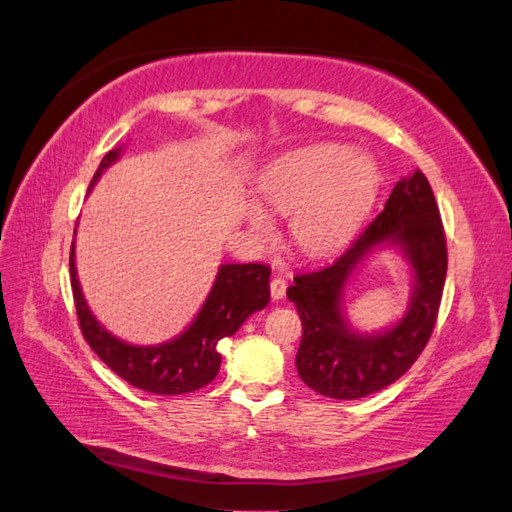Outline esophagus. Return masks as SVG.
Wrapping results in <instances>:
<instances>
[{
    "instance_id": "34e87169",
    "label": "esophagus",
    "mask_w": 512,
    "mask_h": 512,
    "mask_svg": "<svg viewBox=\"0 0 512 512\" xmlns=\"http://www.w3.org/2000/svg\"><path fill=\"white\" fill-rule=\"evenodd\" d=\"M286 288H288V281L284 277H275L273 281H270V295H273L275 301L284 299Z\"/></svg>"
}]
</instances>
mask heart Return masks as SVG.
Returning <instances> with one entry per match:
<instances>
[{"label":"heart","mask_w":512,"mask_h":512,"mask_svg":"<svg viewBox=\"0 0 512 512\" xmlns=\"http://www.w3.org/2000/svg\"><path fill=\"white\" fill-rule=\"evenodd\" d=\"M378 169L367 156H352L343 145H317L292 151L273 162L257 180V193L281 215L301 250L325 255L347 242L374 200ZM250 228L268 237V217L250 206Z\"/></svg>","instance_id":"heart-1"}]
</instances>
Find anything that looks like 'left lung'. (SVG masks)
<instances>
[{
    "mask_svg": "<svg viewBox=\"0 0 512 512\" xmlns=\"http://www.w3.org/2000/svg\"><path fill=\"white\" fill-rule=\"evenodd\" d=\"M398 245L414 268L408 314L380 335H356L342 319L346 279L376 245ZM447 237L438 202L422 171L400 180L385 209L332 264L295 275L288 299L303 325L297 372L310 389L336 400L365 398L394 383L416 363L438 319Z\"/></svg>",
    "mask_w": 512,
    "mask_h": 512,
    "instance_id": "8db88e82",
    "label": "left lung"
}]
</instances>
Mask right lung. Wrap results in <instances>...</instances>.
I'll return each mask as SVG.
<instances>
[{
    "mask_svg": "<svg viewBox=\"0 0 512 512\" xmlns=\"http://www.w3.org/2000/svg\"><path fill=\"white\" fill-rule=\"evenodd\" d=\"M118 154L121 149L105 154L92 184ZM268 277L270 268L266 264H222L209 297L187 332L169 343L138 347L116 339L92 317L76 279L74 244L70 248V281L83 339L114 374L129 385L158 396L189 394L211 383L222 363L217 343L224 336L235 334L250 314L266 308L270 299Z\"/></svg>",
    "mask_w": 512,
    "mask_h": 512,
    "instance_id": "right-lung-1",
    "label": "right lung"
}]
</instances>
